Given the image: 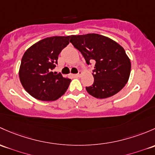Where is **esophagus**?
Instances as JSON below:
<instances>
[{"mask_svg": "<svg viewBox=\"0 0 155 155\" xmlns=\"http://www.w3.org/2000/svg\"><path fill=\"white\" fill-rule=\"evenodd\" d=\"M82 71H79V73H78L77 74L75 75V76H76V77H80V76H82Z\"/></svg>", "mask_w": 155, "mask_h": 155, "instance_id": "1", "label": "esophagus"}]
</instances>
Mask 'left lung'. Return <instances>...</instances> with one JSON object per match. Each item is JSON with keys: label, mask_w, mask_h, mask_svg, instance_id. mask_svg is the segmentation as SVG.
I'll use <instances>...</instances> for the list:
<instances>
[{"label": "left lung", "mask_w": 155, "mask_h": 155, "mask_svg": "<svg viewBox=\"0 0 155 155\" xmlns=\"http://www.w3.org/2000/svg\"><path fill=\"white\" fill-rule=\"evenodd\" d=\"M70 42L79 50L87 64L95 61L94 84L87 93L98 99L114 96L124 87L131 73V61L123 47L96 33L71 35Z\"/></svg>", "instance_id": "8db88e82"}]
</instances>
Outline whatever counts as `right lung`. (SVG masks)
I'll return each mask as SVG.
<instances>
[{
	"instance_id": "right-lung-1",
	"label": "right lung",
	"mask_w": 155,
	"mask_h": 155,
	"mask_svg": "<svg viewBox=\"0 0 155 155\" xmlns=\"http://www.w3.org/2000/svg\"><path fill=\"white\" fill-rule=\"evenodd\" d=\"M69 36L44 38L27 49L21 58L19 78L25 91L41 101H54L69 87L71 79L52 71L59 53L69 44Z\"/></svg>"
}]
</instances>
